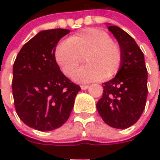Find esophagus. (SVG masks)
I'll use <instances>...</instances> for the list:
<instances>
[{"mask_svg":"<svg viewBox=\"0 0 160 160\" xmlns=\"http://www.w3.org/2000/svg\"><path fill=\"white\" fill-rule=\"evenodd\" d=\"M88 87H89V85H80V88H81V90H87Z\"/></svg>","mask_w":160,"mask_h":160,"instance_id":"obj_1","label":"esophagus"}]
</instances>
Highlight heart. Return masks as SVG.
I'll return each instance as SVG.
<instances>
[{
	"mask_svg": "<svg viewBox=\"0 0 160 160\" xmlns=\"http://www.w3.org/2000/svg\"><path fill=\"white\" fill-rule=\"evenodd\" d=\"M83 57L86 65L80 68L75 80L80 83L106 80L116 75L123 63L119 44L105 31L87 28L61 41L55 50V60L67 77H72Z\"/></svg>",
	"mask_w": 160,
	"mask_h": 160,
	"instance_id": "obj_1",
	"label": "heart"
}]
</instances>
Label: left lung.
<instances>
[{
	"instance_id": "8db88e82",
	"label": "left lung",
	"mask_w": 160,
	"mask_h": 160,
	"mask_svg": "<svg viewBox=\"0 0 160 160\" xmlns=\"http://www.w3.org/2000/svg\"><path fill=\"white\" fill-rule=\"evenodd\" d=\"M108 29L121 47L123 63L115 77L102 84L103 95L96 107L108 125L127 129L139 120L145 108L147 68L144 53L134 39L116 26H109Z\"/></svg>"
}]
</instances>
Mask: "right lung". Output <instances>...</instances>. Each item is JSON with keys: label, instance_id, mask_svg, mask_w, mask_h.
I'll use <instances>...</instances> for the list:
<instances>
[{"label": "right lung", "instance_id": "add662e5", "mask_svg": "<svg viewBox=\"0 0 160 160\" xmlns=\"http://www.w3.org/2000/svg\"><path fill=\"white\" fill-rule=\"evenodd\" d=\"M66 29L39 32L19 51L13 65L12 94L16 114L40 131H51L65 124L80 87L64 75L55 60Z\"/></svg>", "mask_w": 160, "mask_h": 160}]
</instances>
